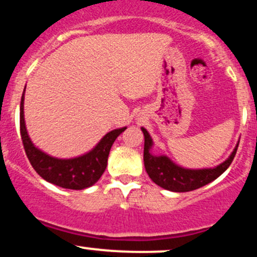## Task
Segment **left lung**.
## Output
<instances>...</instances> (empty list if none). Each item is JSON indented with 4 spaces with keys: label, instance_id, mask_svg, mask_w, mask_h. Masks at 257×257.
<instances>
[{
    "label": "left lung",
    "instance_id": "left-lung-1",
    "mask_svg": "<svg viewBox=\"0 0 257 257\" xmlns=\"http://www.w3.org/2000/svg\"><path fill=\"white\" fill-rule=\"evenodd\" d=\"M145 143H144V165L152 182L156 183L166 190L185 193L199 189L218 178L230 166L236 154L239 143L236 144L232 155L215 168L205 170H188L177 166L167 156H154L150 150L152 148V139L145 128H142Z\"/></svg>",
    "mask_w": 257,
    "mask_h": 257
}]
</instances>
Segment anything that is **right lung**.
Returning <instances> with one entry per match:
<instances>
[{
	"label": "right lung",
	"mask_w": 257,
	"mask_h": 257,
	"mask_svg": "<svg viewBox=\"0 0 257 257\" xmlns=\"http://www.w3.org/2000/svg\"><path fill=\"white\" fill-rule=\"evenodd\" d=\"M125 129L124 126L107 133L91 151L83 156L68 160L56 159L39 150L30 140L24 122V92L22 95L21 137L28 160L41 178L61 188L81 190L94 185L106 170L109 150L114 140Z\"/></svg>",
	"instance_id": "1"
}]
</instances>
